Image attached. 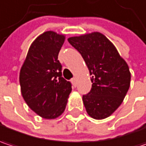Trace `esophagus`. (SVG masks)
Returning a JSON list of instances; mask_svg holds the SVG:
<instances>
[{
	"instance_id": "34e87169",
	"label": "esophagus",
	"mask_w": 146,
	"mask_h": 146,
	"mask_svg": "<svg viewBox=\"0 0 146 146\" xmlns=\"http://www.w3.org/2000/svg\"><path fill=\"white\" fill-rule=\"evenodd\" d=\"M71 82H72V83H73V85L74 86V87H76V86H77V81H76V78H72Z\"/></svg>"
}]
</instances>
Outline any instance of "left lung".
Listing matches in <instances>:
<instances>
[{
	"label": "left lung",
	"instance_id": "1",
	"mask_svg": "<svg viewBox=\"0 0 146 146\" xmlns=\"http://www.w3.org/2000/svg\"><path fill=\"white\" fill-rule=\"evenodd\" d=\"M83 58L92 76V88L82 96L88 114L101 120L123 102L131 83L129 67L105 35L94 32L68 39Z\"/></svg>",
	"mask_w": 146,
	"mask_h": 146
}]
</instances>
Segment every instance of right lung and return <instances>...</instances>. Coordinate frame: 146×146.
Listing matches in <instances>:
<instances>
[{
  "instance_id": "obj_1",
  "label": "right lung",
  "mask_w": 146,
  "mask_h": 146,
  "mask_svg": "<svg viewBox=\"0 0 146 146\" xmlns=\"http://www.w3.org/2000/svg\"><path fill=\"white\" fill-rule=\"evenodd\" d=\"M65 37L54 31L39 35L30 45L20 73L23 98L39 116L54 119L65 110L72 84L62 77L58 60Z\"/></svg>"
}]
</instances>
